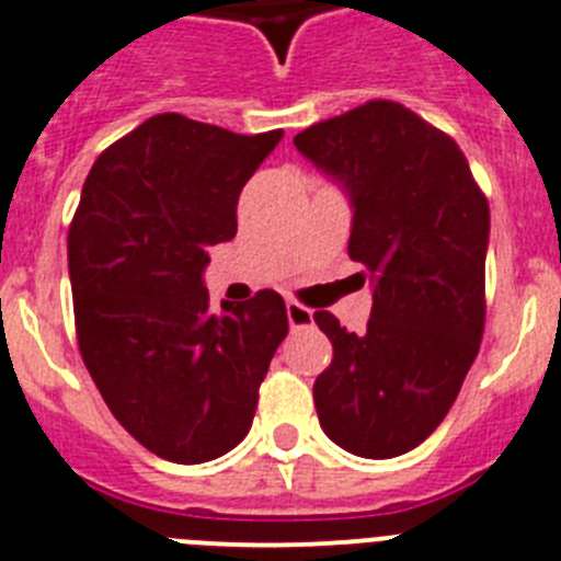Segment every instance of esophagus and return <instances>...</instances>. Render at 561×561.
<instances>
[{
    "instance_id": "obj_1",
    "label": "esophagus",
    "mask_w": 561,
    "mask_h": 561,
    "mask_svg": "<svg viewBox=\"0 0 561 561\" xmlns=\"http://www.w3.org/2000/svg\"><path fill=\"white\" fill-rule=\"evenodd\" d=\"M285 308H288V322L294 331H299V328H310V324H313V310L305 308L302 302L288 299V305H285Z\"/></svg>"
}]
</instances>
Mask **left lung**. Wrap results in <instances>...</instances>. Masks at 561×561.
<instances>
[{
    "label": "left lung",
    "mask_w": 561,
    "mask_h": 561,
    "mask_svg": "<svg viewBox=\"0 0 561 561\" xmlns=\"http://www.w3.org/2000/svg\"><path fill=\"white\" fill-rule=\"evenodd\" d=\"M294 145L351 191L347 253L374 279L359 336L313 313L333 345L313 385L319 425L356 456L408 454L448 416L479 353L488 199L459 145L390 99L317 122Z\"/></svg>",
    "instance_id": "left-lung-1"
}]
</instances>
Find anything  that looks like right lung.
<instances>
[{
    "label": "right lung",
    "instance_id": "add662e5",
    "mask_svg": "<svg viewBox=\"0 0 561 561\" xmlns=\"http://www.w3.org/2000/svg\"><path fill=\"white\" fill-rule=\"evenodd\" d=\"M279 139L159 113L84 179L68 230L79 353L116 422L168 462L237 448L288 333L276 290L210 310L202 285L208 244L237 237L239 193Z\"/></svg>",
    "mask_w": 561,
    "mask_h": 561
}]
</instances>
